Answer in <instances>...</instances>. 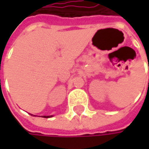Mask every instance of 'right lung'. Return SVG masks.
I'll return each instance as SVG.
<instances>
[{
    "label": "right lung",
    "mask_w": 149,
    "mask_h": 149,
    "mask_svg": "<svg viewBox=\"0 0 149 149\" xmlns=\"http://www.w3.org/2000/svg\"><path fill=\"white\" fill-rule=\"evenodd\" d=\"M42 117H45V118H48V117H52L51 116H42Z\"/></svg>",
    "instance_id": "add662e5"
}]
</instances>
